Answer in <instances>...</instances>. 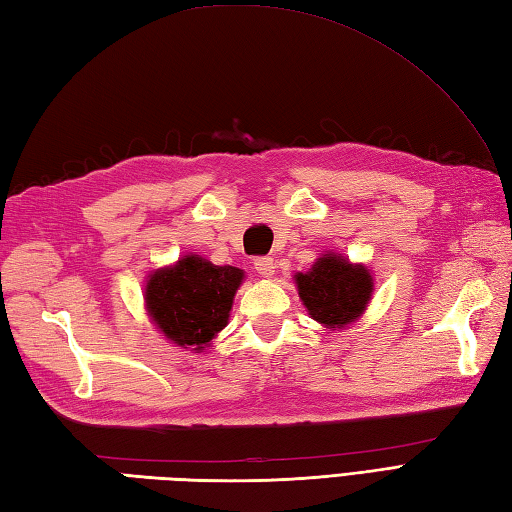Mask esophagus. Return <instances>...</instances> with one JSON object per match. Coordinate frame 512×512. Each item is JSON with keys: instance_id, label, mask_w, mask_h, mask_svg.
<instances>
[{"instance_id": "esophagus-1", "label": "esophagus", "mask_w": 512, "mask_h": 512, "mask_svg": "<svg viewBox=\"0 0 512 512\" xmlns=\"http://www.w3.org/2000/svg\"><path fill=\"white\" fill-rule=\"evenodd\" d=\"M255 270L262 277H273L275 275V259L273 257H257Z\"/></svg>"}]
</instances>
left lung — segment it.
<instances>
[{
    "label": "left lung",
    "instance_id": "obj_1",
    "mask_svg": "<svg viewBox=\"0 0 512 512\" xmlns=\"http://www.w3.org/2000/svg\"><path fill=\"white\" fill-rule=\"evenodd\" d=\"M295 284L310 317L325 328H347L365 312L374 292V279L363 264L325 253L308 273H297Z\"/></svg>",
    "mask_w": 512,
    "mask_h": 512
}]
</instances>
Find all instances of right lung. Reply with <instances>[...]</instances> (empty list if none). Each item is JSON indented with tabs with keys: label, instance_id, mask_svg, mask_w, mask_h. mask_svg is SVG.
Wrapping results in <instances>:
<instances>
[{
	"label": "right lung",
	"instance_id": "1",
	"mask_svg": "<svg viewBox=\"0 0 512 512\" xmlns=\"http://www.w3.org/2000/svg\"><path fill=\"white\" fill-rule=\"evenodd\" d=\"M242 279L244 273L235 266H215L200 255H184L149 275L145 306L171 343L200 352L226 328Z\"/></svg>",
	"mask_w": 512,
	"mask_h": 512
}]
</instances>
